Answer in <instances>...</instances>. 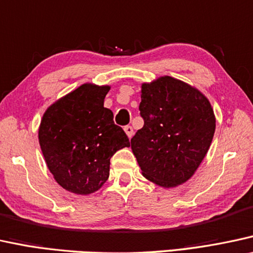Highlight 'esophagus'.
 Masks as SVG:
<instances>
[{"label":"esophagus","instance_id":"34e87169","mask_svg":"<svg viewBox=\"0 0 253 253\" xmlns=\"http://www.w3.org/2000/svg\"><path fill=\"white\" fill-rule=\"evenodd\" d=\"M124 129H125V132H126L127 136H128L129 139H130V137L133 136V128H132V126H129V125H128V126H125Z\"/></svg>","mask_w":253,"mask_h":253}]
</instances>
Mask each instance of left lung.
<instances>
[{"mask_svg":"<svg viewBox=\"0 0 253 253\" xmlns=\"http://www.w3.org/2000/svg\"><path fill=\"white\" fill-rule=\"evenodd\" d=\"M139 110L143 127L130 145L142 175L166 188L184 183L211 145L216 120L209 100L166 76L142 85Z\"/></svg>","mask_w":253,"mask_h":253,"instance_id":"8db88e82","label":"left lung"}]
</instances>
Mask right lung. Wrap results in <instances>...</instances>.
I'll return each instance as SVG.
<instances>
[{"label": "right lung", "instance_id": "add662e5", "mask_svg": "<svg viewBox=\"0 0 253 253\" xmlns=\"http://www.w3.org/2000/svg\"><path fill=\"white\" fill-rule=\"evenodd\" d=\"M108 86L84 84L47 108L38 139L47 168L64 189L97 191L110 176V160L129 140L104 107Z\"/></svg>", "mask_w": 253, "mask_h": 253}]
</instances>
